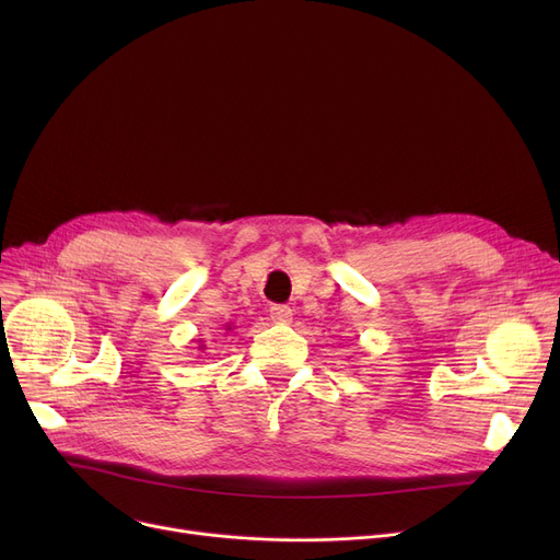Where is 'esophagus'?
I'll list each match as a JSON object with an SVG mask.
<instances>
[{
	"label": "esophagus",
	"mask_w": 560,
	"mask_h": 560,
	"mask_svg": "<svg viewBox=\"0 0 560 560\" xmlns=\"http://www.w3.org/2000/svg\"><path fill=\"white\" fill-rule=\"evenodd\" d=\"M270 317H272V322H277V325H288V322L292 319V308L277 304L270 308Z\"/></svg>",
	"instance_id": "esophagus-1"
}]
</instances>
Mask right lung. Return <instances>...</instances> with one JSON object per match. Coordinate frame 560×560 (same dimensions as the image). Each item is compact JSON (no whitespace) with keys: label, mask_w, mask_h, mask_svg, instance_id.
I'll return each instance as SVG.
<instances>
[{"label":"right lung","mask_w":560,"mask_h":560,"mask_svg":"<svg viewBox=\"0 0 560 560\" xmlns=\"http://www.w3.org/2000/svg\"><path fill=\"white\" fill-rule=\"evenodd\" d=\"M226 329H231V327H226ZM199 342H201V345H199V349H203V347H206V345H203V340H199Z\"/></svg>","instance_id":"1"}]
</instances>
